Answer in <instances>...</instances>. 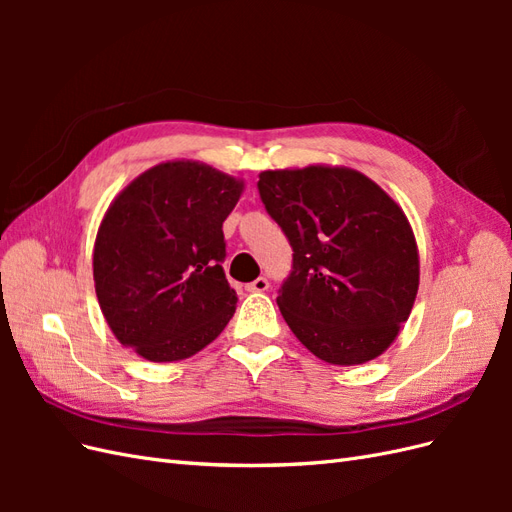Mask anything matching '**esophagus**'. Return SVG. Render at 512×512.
<instances>
[{
	"instance_id": "34e87169",
	"label": "esophagus",
	"mask_w": 512,
	"mask_h": 512,
	"mask_svg": "<svg viewBox=\"0 0 512 512\" xmlns=\"http://www.w3.org/2000/svg\"><path fill=\"white\" fill-rule=\"evenodd\" d=\"M269 288V280L267 277H258V280L245 284V290L247 292H265Z\"/></svg>"
}]
</instances>
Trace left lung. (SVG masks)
<instances>
[{
  "mask_svg": "<svg viewBox=\"0 0 512 512\" xmlns=\"http://www.w3.org/2000/svg\"><path fill=\"white\" fill-rule=\"evenodd\" d=\"M258 194L292 247L277 297L292 333L333 365L376 359L408 320L418 290L404 211L350 168L265 170Z\"/></svg>",
  "mask_w": 512,
  "mask_h": 512,
  "instance_id": "1",
  "label": "left lung"
}]
</instances>
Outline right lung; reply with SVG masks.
Instances as JSON below:
<instances>
[{
    "mask_svg": "<svg viewBox=\"0 0 512 512\" xmlns=\"http://www.w3.org/2000/svg\"><path fill=\"white\" fill-rule=\"evenodd\" d=\"M243 183L198 162H166L108 207L94 280L108 327L147 361H181L218 337L237 294L222 262V224Z\"/></svg>",
    "mask_w": 512,
    "mask_h": 512,
    "instance_id": "obj_1",
    "label": "right lung"
}]
</instances>
